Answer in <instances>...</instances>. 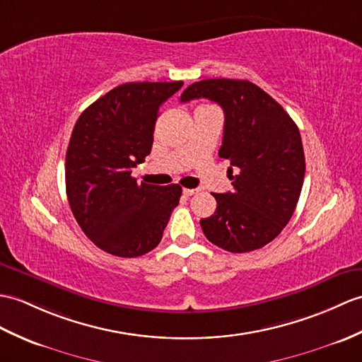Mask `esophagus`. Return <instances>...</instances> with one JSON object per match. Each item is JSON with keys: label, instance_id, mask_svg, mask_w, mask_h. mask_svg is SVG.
Segmentation results:
<instances>
[{"label": "esophagus", "instance_id": "1", "mask_svg": "<svg viewBox=\"0 0 362 362\" xmlns=\"http://www.w3.org/2000/svg\"><path fill=\"white\" fill-rule=\"evenodd\" d=\"M183 194L188 196V197H189V196H194V194H197V189H188V188H185V189H183Z\"/></svg>", "mask_w": 362, "mask_h": 362}]
</instances>
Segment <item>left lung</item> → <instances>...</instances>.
<instances>
[{"label":"left lung","instance_id":"1","mask_svg":"<svg viewBox=\"0 0 362 362\" xmlns=\"http://www.w3.org/2000/svg\"><path fill=\"white\" fill-rule=\"evenodd\" d=\"M208 98L225 114L219 157L230 160L233 191L216 194L213 216L200 221L206 239L230 253H248L279 236L291 219L305 175L296 123L248 80L209 78L183 90L182 103Z\"/></svg>","mask_w":362,"mask_h":362}]
</instances>
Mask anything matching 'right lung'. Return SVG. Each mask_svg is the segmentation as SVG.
<instances>
[{
	"mask_svg": "<svg viewBox=\"0 0 362 362\" xmlns=\"http://www.w3.org/2000/svg\"><path fill=\"white\" fill-rule=\"evenodd\" d=\"M183 81L124 83L81 112L66 151V194L83 233L106 253L137 257L162 240L179 185L137 183L160 106Z\"/></svg>",
	"mask_w": 362,
	"mask_h": 362,
	"instance_id": "add662e5",
	"label": "right lung"
}]
</instances>
